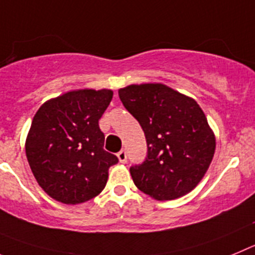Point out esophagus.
Listing matches in <instances>:
<instances>
[{"label":"esophagus","mask_w":255,"mask_h":255,"mask_svg":"<svg viewBox=\"0 0 255 255\" xmlns=\"http://www.w3.org/2000/svg\"><path fill=\"white\" fill-rule=\"evenodd\" d=\"M117 157H118L119 162H122V164H126V162H127V152H126L125 150L119 151V152L117 153Z\"/></svg>","instance_id":"esophagus-1"}]
</instances>
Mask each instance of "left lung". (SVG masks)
I'll use <instances>...</instances> for the list:
<instances>
[{
    "instance_id": "8db88e82",
    "label": "left lung",
    "mask_w": 255,
    "mask_h": 255,
    "mask_svg": "<svg viewBox=\"0 0 255 255\" xmlns=\"http://www.w3.org/2000/svg\"><path fill=\"white\" fill-rule=\"evenodd\" d=\"M138 121L147 157L129 169L141 192L157 201L185 196L198 185L216 150V137L196 100L166 85H128L118 90Z\"/></svg>"
}]
</instances>
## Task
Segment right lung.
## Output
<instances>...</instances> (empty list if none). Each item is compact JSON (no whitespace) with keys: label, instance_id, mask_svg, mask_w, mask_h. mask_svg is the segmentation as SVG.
Returning a JSON list of instances; mask_svg holds the SVG:
<instances>
[{"label":"right lung","instance_id":"1","mask_svg":"<svg viewBox=\"0 0 255 255\" xmlns=\"http://www.w3.org/2000/svg\"><path fill=\"white\" fill-rule=\"evenodd\" d=\"M113 91L79 89L39 108L25 141L34 178L49 197L65 205L84 203L107 184L118 157L104 150L99 119Z\"/></svg>","mask_w":255,"mask_h":255}]
</instances>
